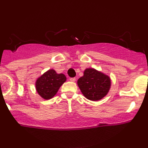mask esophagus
<instances>
[{"instance_id": "34e87169", "label": "esophagus", "mask_w": 148, "mask_h": 148, "mask_svg": "<svg viewBox=\"0 0 148 148\" xmlns=\"http://www.w3.org/2000/svg\"><path fill=\"white\" fill-rule=\"evenodd\" d=\"M69 80H70V81H72V82H74V81H76V78H70Z\"/></svg>"}]
</instances>
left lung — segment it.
Wrapping results in <instances>:
<instances>
[{
    "instance_id": "obj_1",
    "label": "left lung",
    "mask_w": 148,
    "mask_h": 148,
    "mask_svg": "<svg viewBox=\"0 0 148 148\" xmlns=\"http://www.w3.org/2000/svg\"><path fill=\"white\" fill-rule=\"evenodd\" d=\"M111 84L109 76L93 68L85 69L84 76L77 81L82 94L88 99L94 101H99L108 94Z\"/></svg>"
}]
</instances>
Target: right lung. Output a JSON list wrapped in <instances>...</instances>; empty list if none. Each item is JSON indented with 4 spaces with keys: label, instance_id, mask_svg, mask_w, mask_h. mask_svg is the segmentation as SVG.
<instances>
[{
    "label": "right lung",
    "instance_id": "1",
    "mask_svg": "<svg viewBox=\"0 0 148 148\" xmlns=\"http://www.w3.org/2000/svg\"><path fill=\"white\" fill-rule=\"evenodd\" d=\"M66 79L63 74H57L54 69H49L37 79L36 90L43 99H50L56 95Z\"/></svg>",
    "mask_w": 148,
    "mask_h": 148
}]
</instances>
